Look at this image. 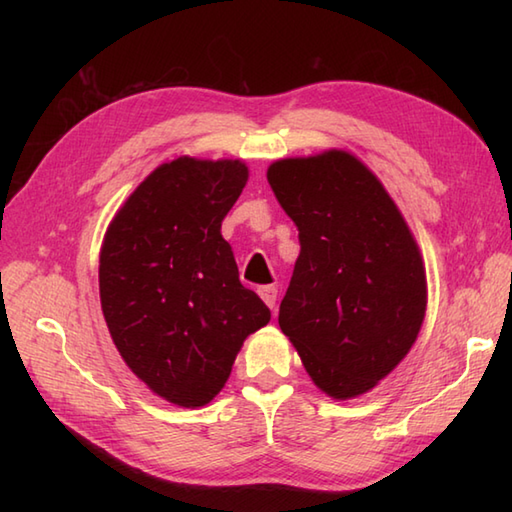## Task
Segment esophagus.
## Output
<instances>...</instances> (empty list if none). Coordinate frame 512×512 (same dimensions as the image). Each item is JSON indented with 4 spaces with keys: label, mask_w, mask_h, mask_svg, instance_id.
<instances>
[{
    "label": "esophagus",
    "mask_w": 512,
    "mask_h": 512,
    "mask_svg": "<svg viewBox=\"0 0 512 512\" xmlns=\"http://www.w3.org/2000/svg\"><path fill=\"white\" fill-rule=\"evenodd\" d=\"M259 297L264 299V303H266L270 310L277 308V288L275 286H262V288H259Z\"/></svg>",
    "instance_id": "1"
}]
</instances>
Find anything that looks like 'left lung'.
Returning <instances> with one entry per match:
<instances>
[{"mask_svg":"<svg viewBox=\"0 0 512 512\" xmlns=\"http://www.w3.org/2000/svg\"><path fill=\"white\" fill-rule=\"evenodd\" d=\"M301 253L279 328L332 398L372 389L411 350L427 310L416 239L383 184L345 151L268 167Z\"/></svg>","mask_w":512,"mask_h":512,"instance_id":"obj_1","label":"left lung"}]
</instances>
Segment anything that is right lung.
Here are the masks:
<instances>
[{
  "label": "right lung",
  "mask_w": 512,
  "mask_h": 512,
  "mask_svg": "<svg viewBox=\"0 0 512 512\" xmlns=\"http://www.w3.org/2000/svg\"><path fill=\"white\" fill-rule=\"evenodd\" d=\"M248 169L182 156L138 184L107 228L99 288L114 345L154 394L211 402L270 310L242 286L220 228Z\"/></svg>",
  "instance_id": "obj_1"
}]
</instances>
